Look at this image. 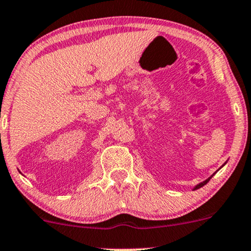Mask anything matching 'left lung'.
I'll return each instance as SVG.
<instances>
[{
    "instance_id": "obj_1",
    "label": "left lung",
    "mask_w": 251,
    "mask_h": 251,
    "mask_svg": "<svg viewBox=\"0 0 251 251\" xmlns=\"http://www.w3.org/2000/svg\"><path fill=\"white\" fill-rule=\"evenodd\" d=\"M214 174H215V173H214ZM214 174H213V175H214ZM213 175H212V176H213ZM212 176H210V177H212ZM210 177H208V179H207L206 181H203V182H201V183H199V185H196V186L194 187V191H195V189H199V188H201V187H203L204 185H206V183L208 182V181L210 180Z\"/></svg>"
}]
</instances>
